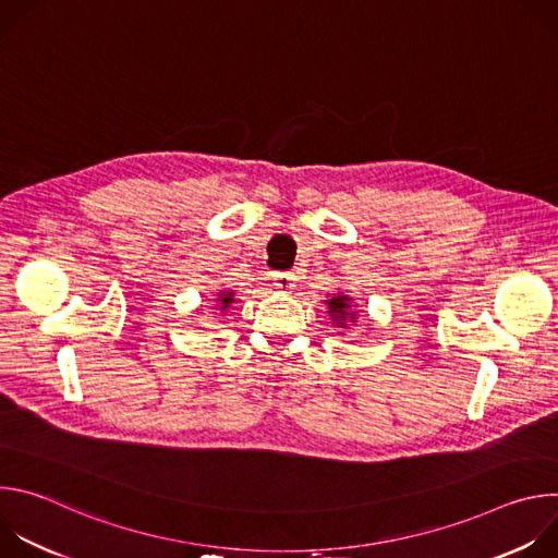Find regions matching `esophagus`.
Segmentation results:
<instances>
[{
    "label": "esophagus",
    "instance_id": "obj_1",
    "mask_svg": "<svg viewBox=\"0 0 558 558\" xmlns=\"http://www.w3.org/2000/svg\"><path fill=\"white\" fill-rule=\"evenodd\" d=\"M274 287H278L280 291H289L291 287H295V276L291 271L274 274Z\"/></svg>",
    "mask_w": 558,
    "mask_h": 558
}]
</instances>
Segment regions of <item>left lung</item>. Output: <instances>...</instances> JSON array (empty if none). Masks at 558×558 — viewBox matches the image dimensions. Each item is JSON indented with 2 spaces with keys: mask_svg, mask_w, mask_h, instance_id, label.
Masks as SVG:
<instances>
[{
  "mask_svg": "<svg viewBox=\"0 0 558 558\" xmlns=\"http://www.w3.org/2000/svg\"><path fill=\"white\" fill-rule=\"evenodd\" d=\"M325 304H327V313L331 315V320H333V327L347 331L351 325L357 323V308H355L351 295L338 291L331 298H327ZM340 336H344V333H340Z\"/></svg>",
  "mask_w": 558,
  "mask_h": 558,
  "instance_id": "8db88e82",
  "label": "left lung"
}]
</instances>
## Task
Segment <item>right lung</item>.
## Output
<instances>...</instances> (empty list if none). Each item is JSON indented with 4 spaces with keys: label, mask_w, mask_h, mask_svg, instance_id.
Segmentation results:
<instances>
[{
    "label": "right lung",
    "mask_w": 558,
    "mask_h": 558,
    "mask_svg": "<svg viewBox=\"0 0 558 558\" xmlns=\"http://www.w3.org/2000/svg\"><path fill=\"white\" fill-rule=\"evenodd\" d=\"M233 302H235V293H233V291H218L214 306H216L220 313H227V308H229Z\"/></svg>",
    "instance_id": "obj_1"
}]
</instances>
